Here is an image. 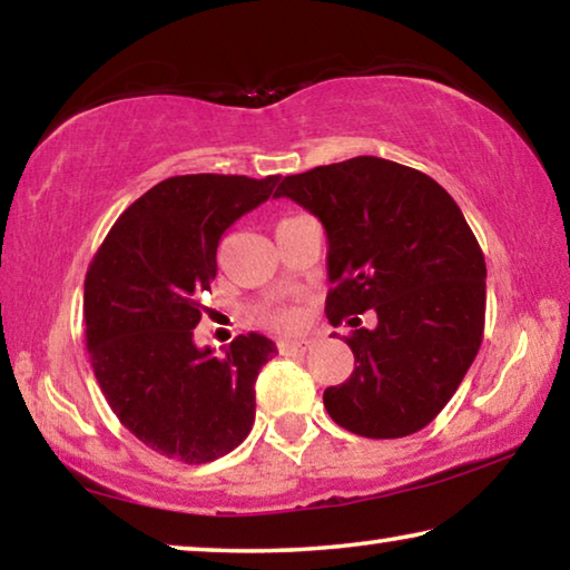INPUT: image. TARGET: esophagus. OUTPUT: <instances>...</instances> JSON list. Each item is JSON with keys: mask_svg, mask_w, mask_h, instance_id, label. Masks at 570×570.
<instances>
[{"mask_svg": "<svg viewBox=\"0 0 570 570\" xmlns=\"http://www.w3.org/2000/svg\"><path fill=\"white\" fill-rule=\"evenodd\" d=\"M307 340H278V353L282 355H302L309 351Z\"/></svg>", "mask_w": 570, "mask_h": 570, "instance_id": "1", "label": "esophagus"}]
</instances>
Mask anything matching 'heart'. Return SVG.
Masks as SVG:
<instances>
[{"label":"heart","instance_id":"b5f03b06","mask_svg":"<svg viewBox=\"0 0 570 570\" xmlns=\"http://www.w3.org/2000/svg\"><path fill=\"white\" fill-rule=\"evenodd\" d=\"M261 320L266 322V325H274V327H282L288 330L294 327L299 317H296V312L292 307H284V304H278V307H271L261 314Z\"/></svg>","mask_w":570,"mask_h":570}]
</instances>
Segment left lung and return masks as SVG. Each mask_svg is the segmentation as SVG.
<instances>
[{"label":"left lung","instance_id":"left-lung-1","mask_svg":"<svg viewBox=\"0 0 570 570\" xmlns=\"http://www.w3.org/2000/svg\"><path fill=\"white\" fill-rule=\"evenodd\" d=\"M274 197L325 227L330 325L379 317L373 330L351 320L355 371L325 389L327 414L373 440L428 428L483 340L487 261L461 207L435 178L376 156L286 176Z\"/></svg>","mask_w":570,"mask_h":570}]
</instances>
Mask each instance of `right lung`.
I'll list each match as a JSON object with an SVG mask.
<instances>
[{
  "instance_id": "obj_1",
  "label": "right lung",
  "mask_w": 570,
  "mask_h": 570,
  "mask_svg": "<svg viewBox=\"0 0 570 570\" xmlns=\"http://www.w3.org/2000/svg\"><path fill=\"white\" fill-rule=\"evenodd\" d=\"M278 176H171L127 207L91 258L83 327L101 394L156 453L209 463L248 438L258 371L278 353L258 333L225 355L194 345L217 276V245L245 212L274 194Z\"/></svg>"
}]
</instances>
